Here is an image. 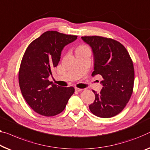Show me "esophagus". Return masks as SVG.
I'll list each match as a JSON object with an SVG mask.
<instances>
[{"label": "esophagus", "instance_id": "esophagus-1", "mask_svg": "<svg viewBox=\"0 0 150 150\" xmlns=\"http://www.w3.org/2000/svg\"><path fill=\"white\" fill-rule=\"evenodd\" d=\"M75 91H79H79H81L83 90L82 89H80V88H75Z\"/></svg>", "mask_w": 150, "mask_h": 150}]
</instances>
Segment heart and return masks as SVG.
Returning <instances> with one entry per match:
<instances>
[{"label": "heart", "mask_w": 150, "mask_h": 150, "mask_svg": "<svg viewBox=\"0 0 150 150\" xmlns=\"http://www.w3.org/2000/svg\"><path fill=\"white\" fill-rule=\"evenodd\" d=\"M86 48H88V47L86 46H84V45H81V46H80L78 47V48H77V50H83V49H86Z\"/></svg>", "instance_id": "obj_1"}]
</instances>
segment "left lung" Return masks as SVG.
Returning a JSON list of instances; mask_svg holds the SVG:
<instances>
[{"label": "left lung", "mask_w": 150, "mask_h": 150, "mask_svg": "<svg viewBox=\"0 0 150 150\" xmlns=\"http://www.w3.org/2000/svg\"><path fill=\"white\" fill-rule=\"evenodd\" d=\"M92 49V76L100 75L102 89L95 93V100L89 108L93 115L110 118L120 113L133 93L135 73L133 61L125 46L116 40L101 36H83Z\"/></svg>", "instance_id": "1"}]
</instances>
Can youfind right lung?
I'll return each mask as SVG.
<instances>
[{
	"label": "right lung",
	"instance_id": "right-lung-1",
	"mask_svg": "<svg viewBox=\"0 0 150 150\" xmlns=\"http://www.w3.org/2000/svg\"><path fill=\"white\" fill-rule=\"evenodd\" d=\"M77 35L48 31L27 48L19 71L22 95L35 112L52 117L62 112L73 94V87H61L48 80L52 69L59 64L62 49Z\"/></svg>",
	"mask_w": 150,
	"mask_h": 150
}]
</instances>
